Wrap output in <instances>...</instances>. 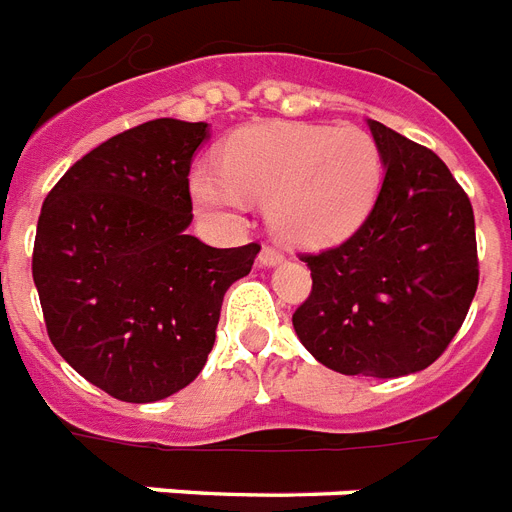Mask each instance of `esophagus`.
Masks as SVG:
<instances>
[{"label":"esophagus","instance_id":"1","mask_svg":"<svg viewBox=\"0 0 512 512\" xmlns=\"http://www.w3.org/2000/svg\"><path fill=\"white\" fill-rule=\"evenodd\" d=\"M257 260H260V265H276V263H282L284 255H282V249H276L273 244H263Z\"/></svg>","mask_w":512,"mask_h":512}]
</instances>
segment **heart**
I'll list each match as a JSON object with an SVG mask.
<instances>
[{
    "mask_svg": "<svg viewBox=\"0 0 512 512\" xmlns=\"http://www.w3.org/2000/svg\"><path fill=\"white\" fill-rule=\"evenodd\" d=\"M381 171V150L365 128L271 123L233 136L222 166H195L190 193L220 220L244 214V195L268 201L271 225L284 239L325 247L365 220Z\"/></svg>",
    "mask_w": 512,
    "mask_h": 512,
    "instance_id": "obj_1",
    "label": "heart"
}]
</instances>
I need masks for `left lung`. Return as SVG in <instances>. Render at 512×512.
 I'll use <instances>...</instances> for the list:
<instances>
[{
    "label": "left lung",
    "instance_id": "obj_1",
    "mask_svg": "<svg viewBox=\"0 0 512 512\" xmlns=\"http://www.w3.org/2000/svg\"><path fill=\"white\" fill-rule=\"evenodd\" d=\"M376 204L349 239L306 252L311 292L292 325L343 376L397 378L438 360L478 290L473 204L438 155L378 120Z\"/></svg>",
    "mask_w": 512,
    "mask_h": 512
}]
</instances>
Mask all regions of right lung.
<instances>
[{"instance_id":"right-lung-1","label":"right lung","mask_w":512,"mask_h":512,"mask_svg":"<svg viewBox=\"0 0 512 512\" xmlns=\"http://www.w3.org/2000/svg\"><path fill=\"white\" fill-rule=\"evenodd\" d=\"M204 139L206 123L174 117L128 128L74 163L39 212L31 276L50 341L123 403L163 400L201 373L222 298L260 252L187 236Z\"/></svg>"}]
</instances>
